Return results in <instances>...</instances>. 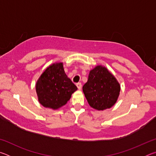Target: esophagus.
Here are the masks:
<instances>
[{
  "label": "esophagus",
  "instance_id": "1",
  "mask_svg": "<svg viewBox=\"0 0 156 156\" xmlns=\"http://www.w3.org/2000/svg\"><path fill=\"white\" fill-rule=\"evenodd\" d=\"M76 86H77V87H78V89H79V90H80L81 87H82V84H81V83H77V84H76Z\"/></svg>",
  "mask_w": 156,
  "mask_h": 156
}]
</instances>
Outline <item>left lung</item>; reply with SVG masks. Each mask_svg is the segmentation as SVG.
<instances>
[{
    "mask_svg": "<svg viewBox=\"0 0 156 156\" xmlns=\"http://www.w3.org/2000/svg\"><path fill=\"white\" fill-rule=\"evenodd\" d=\"M83 90L90 107L103 111L113 107L117 102L120 85L106 67L97 65L89 72Z\"/></svg>",
    "mask_w": 156,
    "mask_h": 156,
    "instance_id": "obj_1",
    "label": "left lung"
}]
</instances>
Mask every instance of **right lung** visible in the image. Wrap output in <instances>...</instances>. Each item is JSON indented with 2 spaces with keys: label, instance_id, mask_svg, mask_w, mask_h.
<instances>
[{
  "label": "right lung",
  "instance_id": "add662e5",
  "mask_svg": "<svg viewBox=\"0 0 156 156\" xmlns=\"http://www.w3.org/2000/svg\"><path fill=\"white\" fill-rule=\"evenodd\" d=\"M78 88L65 72L62 62L49 65L36 84L38 102L46 108L57 110L69 100Z\"/></svg>",
  "mask_w": 156,
  "mask_h": 156
}]
</instances>
